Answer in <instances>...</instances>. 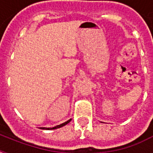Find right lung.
Masks as SVG:
<instances>
[{"label":"right lung","mask_w":153,"mask_h":153,"mask_svg":"<svg viewBox=\"0 0 153 153\" xmlns=\"http://www.w3.org/2000/svg\"><path fill=\"white\" fill-rule=\"evenodd\" d=\"M71 121V119H70V120H68V121H67L66 122H64V123L62 124H60V125H59V126H55V127H53V128H45V127H40L39 128H41V129H48V130H49V129H55V128H61V127H62V126H66L67 124H68L70 122V121Z\"/></svg>","instance_id":"1"}]
</instances>
